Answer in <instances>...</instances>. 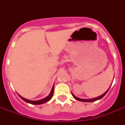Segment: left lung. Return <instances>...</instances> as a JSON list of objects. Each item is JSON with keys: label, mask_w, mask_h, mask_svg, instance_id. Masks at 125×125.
I'll use <instances>...</instances> for the list:
<instances>
[{"label": "left lung", "mask_w": 125, "mask_h": 125, "mask_svg": "<svg viewBox=\"0 0 125 125\" xmlns=\"http://www.w3.org/2000/svg\"><path fill=\"white\" fill-rule=\"evenodd\" d=\"M110 87L108 88V89L107 90L106 92H104V93H103V95H101V96H99V97H95V98H93V99H80V98H78V97H76L75 95L73 94V93H72V95H73V97H74V99H76V100H77V101H82V102H86V103H89V102H94V101H97V100H99V99H102L104 96L107 93V92L108 91L109 89H110Z\"/></svg>", "instance_id": "8db88e82"}]
</instances>
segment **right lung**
<instances>
[{
	"label": "right lung",
	"instance_id": "right-lung-1",
	"mask_svg": "<svg viewBox=\"0 0 125 125\" xmlns=\"http://www.w3.org/2000/svg\"><path fill=\"white\" fill-rule=\"evenodd\" d=\"M53 93H54V85H53L52 87V89H51V93H50V94H49L47 97H45V98H44V99H41V100H39V101H31V100H28V99H25V98H24V97H21V96L20 95H19V94L18 95L22 99V100H23V101H24L25 102H26V103H30V104H43V103H47V102L49 101L51 99H52V97L53 95Z\"/></svg>",
	"mask_w": 125,
	"mask_h": 125
}]
</instances>
